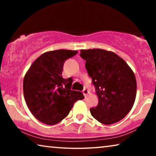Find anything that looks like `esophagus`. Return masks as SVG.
I'll use <instances>...</instances> for the list:
<instances>
[{
	"mask_svg": "<svg viewBox=\"0 0 156 156\" xmlns=\"http://www.w3.org/2000/svg\"><path fill=\"white\" fill-rule=\"evenodd\" d=\"M83 93L84 96H87V94H89V90L87 89H84L83 91Z\"/></svg>",
	"mask_w": 156,
	"mask_h": 156,
	"instance_id": "1",
	"label": "esophagus"
}]
</instances>
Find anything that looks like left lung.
Masks as SVG:
<instances>
[{"instance_id":"obj_1","label":"left lung","mask_w":156,"mask_h":156,"mask_svg":"<svg viewBox=\"0 0 156 156\" xmlns=\"http://www.w3.org/2000/svg\"><path fill=\"white\" fill-rule=\"evenodd\" d=\"M80 55L86 60V69L98 97V104L90 109L91 115L104 125L119 122L135 102L137 84L133 71L112 51L81 49Z\"/></svg>"}]
</instances>
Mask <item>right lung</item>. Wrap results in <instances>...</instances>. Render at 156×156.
Returning <instances> with one entry per match:
<instances>
[{"label": "right lung", "mask_w": 156, "mask_h": 156, "mask_svg": "<svg viewBox=\"0 0 156 156\" xmlns=\"http://www.w3.org/2000/svg\"><path fill=\"white\" fill-rule=\"evenodd\" d=\"M77 53L66 49L45 52L26 73L23 80L26 104L41 122L49 125L60 122L67 117L74 102L84 99L82 92L71 89L73 79L62 76L66 60Z\"/></svg>", "instance_id": "right-lung-1"}]
</instances>
